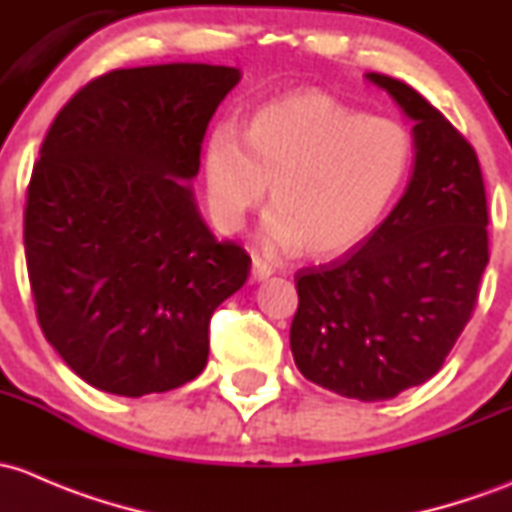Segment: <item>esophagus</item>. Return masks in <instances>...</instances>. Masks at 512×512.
<instances>
[{
	"label": "esophagus",
	"mask_w": 512,
	"mask_h": 512,
	"mask_svg": "<svg viewBox=\"0 0 512 512\" xmlns=\"http://www.w3.org/2000/svg\"><path fill=\"white\" fill-rule=\"evenodd\" d=\"M268 276H273L271 263L263 261L261 256H254V261H251V278H254V281H266Z\"/></svg>",
	"instance_id": "esophagus-1"
}]
</instances>
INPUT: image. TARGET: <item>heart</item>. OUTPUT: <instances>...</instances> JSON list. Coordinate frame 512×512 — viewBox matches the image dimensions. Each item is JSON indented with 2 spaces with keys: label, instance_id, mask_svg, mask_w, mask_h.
I'll return each instance as SVG.
<instances>
[{
  "label": "heart",
  "instance_id": "heart-1",
  "mask_svg": "<svg viewBox=\"0 0 512 512\" xmlns=\"http://www.w3.org/2000/svg\"><path fill=\"white\" fill-rule=\"evenodd\" d=\"M414 138L399 120L367 115L320 93L256 110L241 133L214 125L204 142V187L214 224L239 231L263 202L268 251L340 256L370 239L407 187Z\"/></svg>",
  "mask_w": 512,
  "mask_h": 512
}]
</instances>
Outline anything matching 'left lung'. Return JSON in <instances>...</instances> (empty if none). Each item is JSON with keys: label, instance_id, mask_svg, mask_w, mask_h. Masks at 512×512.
<instances>
[{"label": "left lung", "instance_id": "1", "mask_svg": "<svg viewBox=\"0 0 512 512\" xmlns=\"http://www.w3.org/2000/svg\"><path fill=\"white\" fill-rule=\"evenodd\" d=\"M367 78L414 120V175L360 249L295 273L291 350L310 382L382 402L434 377L471 320L488 202L471 142L412 86Z\"/></svg>", "mask_w": 512, "mask_h": 512}]
</instances>
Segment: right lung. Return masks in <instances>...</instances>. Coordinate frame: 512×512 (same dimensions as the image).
<instances>
[{"label":"right lung","instance_id":"right-lung-1","mask_svg":"<svg viewBox=\"0 0 512 512\" xmlns=\"http://www.w3.org/2000/svg\"><path fill=\"white\" fill-rule=\"evenodd\" d=\"M239 68H118L51 123L26 187L24 251L36 318L68 367L145 397L202 374L209 320L251 258L199 217L192 187L209 120Z\"/></svg>","mask_w":512,"mask_h":512}]
</instances>
